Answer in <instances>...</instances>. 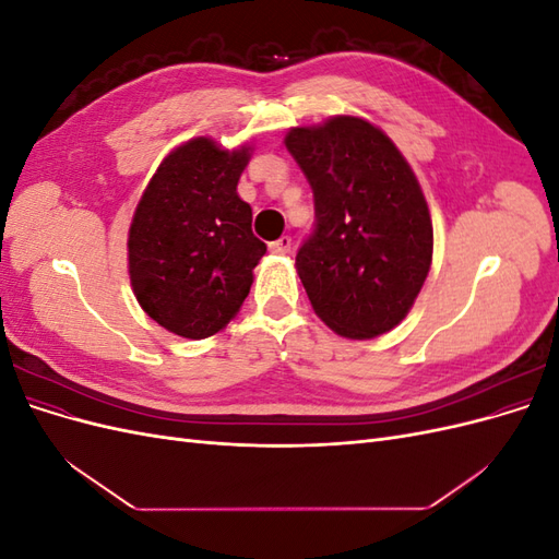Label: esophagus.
<instances>
[{
	"label": "esophagus",
	"instance_id": "34e87169",
	"mask_svg": "<svg viewBox=\"0 0 559 559\" xmlns=\"http://www.w3.org/2000/svg\"><path fill=\"white\" fill-rule=\"evenodd\" d=\"M270 251H273V253H289L292 251V238H289V235H282L280 240L270 242Z\"/></svg>",
	"mask_w": 559,
	"mask_h": 559
}]
</instances>
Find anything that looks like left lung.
<instances>
[{"mask_svg": "<svg viewBox=\"0 0 559 559\" xmlns=\"http://www.w3.org/2000/svg\"><path fill=\"white\" fill-rule=\"evenodd\" d=\"M306 173L317 226L296 257L314 314L337 335L368 341L399 326L433 257L427 198L399 146L361 116L286 132Z\"/></svg>", "mask_w": 559, "mask_h": 559, "instance_id": "8db88e82", "label": "left lung"}]
</instances>
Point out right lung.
Masks as SVG:
<instances>
[{"label":"right lung","instance_id":"add662e5","mask_svg":"<svg viewBox=\"0 0 559 559\" xmlns=\"http://www.w3.org/2000/svg\"><path fill=\"white\" fill-rule=\"evenodd\" d=\"M251 146L193 138L167 154L134 207L128 275L142 310L175 335L202 341L238 317L265 245L251 233L238 181Z\"/></svg>","mask_w":559,"mask_h":559}]
</instances>
